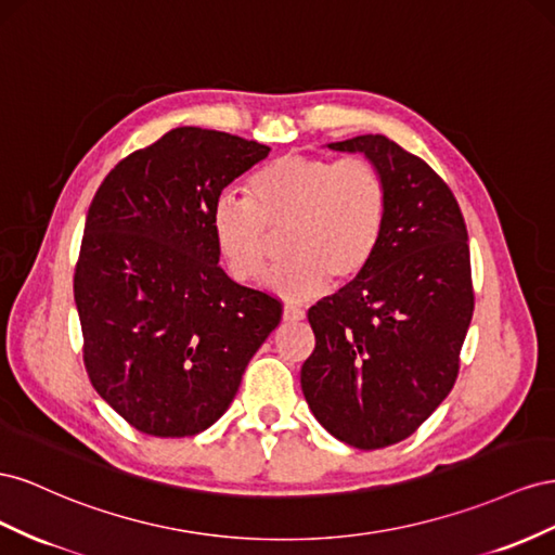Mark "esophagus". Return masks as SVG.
I'll use <instances>...</instances> for the list:
<instances>
[{
	"label": "esophagus",
	"mask_w": 555,
	"mask_h": 555,
	"mask_svg": "<svg viewBox=\"0 0 555 555\" xmlns=\"http://www.w3.org/2000/svg\"><path fill=\"white\" fill-rule=\"evenodd\" d=\"M305 309L299 307H286L283 309V321H291V323H297V321H305Z\"/></svg>",
	"instance_id": "1"
}]
</instances>
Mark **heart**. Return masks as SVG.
Returning a JSON list of instances; mask_svg holds the SVG:
<instances>
[{
	"instance_id": "obj_1",
	"label": "heart",
	"mask_w": 555,
	"mask_h": 555,
	"mask_svg": "<svg viewBox=\"0 0 555 555\" xmlns=\"http://www.w3.org/2000/svg\"><path fill=\"white\" fill-rule=\"evenodd\" d=\"M388 183L367 157L332 160L288 153L248 183V202L220 195L211 234L220 260L240 283H256L283 250L288 260L269 276L276 295L299 302L356 281L374 260L388 220Z\"/></svg>"
}]
</instances>
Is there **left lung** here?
Instances as JSON below:
<instances>
[{"instance_id": "1", "label": "left lung", "mask_w": 555, "mask_h": 555, "mask_svg": "<svg viewBox=\"0 0 555 555\" xmlns=\"http://www.w3.org/2000/svg\"><path fill=\"white\" fill-rule=\"evenodd\" d=\"M327 146L365 153L390 207L370 267L309 309L315 348L299 382L332 437L374 451L414 435L455 384L474 311L467 228L439 173L388 137Z\"/></svg>"}]
</instances>
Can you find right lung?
I'll return each mask as SVG.
<instances>
[{
	"mask_svg": "<svg viewBox=\"0 0 555 555\" xmlns=\"http://www.w3.org/2000/svg\"><path fill=\"white\" fill-rule=\"evenodd\" d=\"M269 146L177 128L98 188L74 272L83 362L139 433L193 437L225 414L248 360L281 321L276 297L220 269L214 202Z\"/></svg>",
	"mask_w": 555,
	"mask_h": 555,
	"instance_id": "add662e5",
	"label": "right lung"
}]
</instances>
